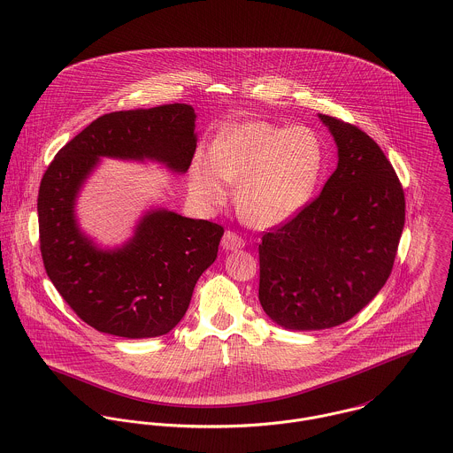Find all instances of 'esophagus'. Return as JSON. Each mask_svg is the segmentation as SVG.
<instances>
[{"label": "esophagus", "mask_w": 453, "mask_h": 453, "mask_svg": "<svg viewBox=\"0 0 453 453\" xmlns=\"http://www.w3.org/2000/svg\"><path fill=\"white\" fill-rule=\"evenodd\" d=\"M245 247V240L233 233V231H226L224 236H222V249L224 250H238V249H243Z\"/></svg>", "instance_id": "esophagus-1"}]
</instances>
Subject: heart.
<instances>
[{"label": "heart", "mask_w": 453, "mask_h": 453, "mask_svg": "<svg viewBox=\"0 0 453 453\" xmlns=\"http://www.w3.org/2000/svg\"><path fill=\"white\" fill-rule=\"evenodd\" d=\"M323 170V146L307 127L265 121L231 125L210 148V163L195 159L191 188L208 204H220L238 186V215L253 227H276L311 200Z\"/></svg>", "instance_id": "obj_1"}]
</instances>
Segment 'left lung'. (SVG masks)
<instances>
[{"label": "left lung", "mask_w": 453, "mask_h": 453, "mask_svg": "<svg viewBox=\"0 0 453 453\" xmlns=\"http://www.w3.org/2000/svg\"><path fill=\"white\" fill-rule=\"evenodd\" d=\"M339 150L323 191L258 243V301L290 330L346 323L386 285L404 226L402 182L363 130L319 114Z\"/></svg>", "instance_id": "8db88e82"}]
</instances>
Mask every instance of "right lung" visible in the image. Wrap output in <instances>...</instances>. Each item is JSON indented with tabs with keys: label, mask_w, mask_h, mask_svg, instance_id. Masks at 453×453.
<instances>
[{
	"label": "right lung",
	"mask_w": 453,
	"mask_h": 453,
	"mask_svg": "<svg viewBox=\"0 0 453 453\" xmlns=\"http://www.w3.org/2000/svg\"><path fill=\"white\" fill-rule=\"evenodd\" d=\"M195 121L188 104L104 114L57 152L42 179L38 220L47 274L78 318L99 332L127 339L168 334L217 258L224 227L152 210L127 245L101 250L76 224V196L102 156L156 159L188 172L196 151Z\"/></svg>",
	"instance_id": "obj_1"
}]
</instances>
